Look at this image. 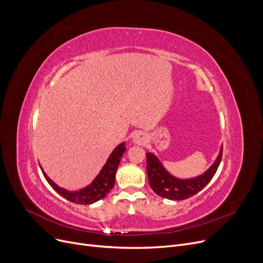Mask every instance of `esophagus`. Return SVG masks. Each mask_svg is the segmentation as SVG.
<instances>
[{
    "label": "esophagus",
    "mask_w": 263,
    "mask_h": 263,
    "mask_svg": "<svg viewBox=\"0 0 263 263\" xmlns=\"http://www.w3.org/2000/svg\"><path fill=\"white\" fill-rule=\"evenodd\" d=\"M133 142L137 145H144L147 142V137L143 133H137L133 137Z\"/></svg>",
    "instance_id": "esophagus-1"
}]
</instances>
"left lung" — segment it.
Instances as JSON below:
<instances>
[{
    "mask_svg": "<svg viewBox=\"0 0 263 263\" xmlns=\"http://www.w3.org/2000/svg\"><path fill=\"white\" fill-rule=\"evenodd\" d=\"M222 156V146L219 154L204 173L192 179H179L170 174L159 159L152 153H146V173L151 189L160 197L169 200H184L201 190L213 179Z\"/></svg>",
    "mask_w": 263,
    "mask_h": 263,
    "instance_id": "obj_1",
    "label": "left lung"
}]
</instances>
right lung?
Wrapping results in <instances>:
<instances>
[{
  "label": "right lung",
  "instance_id": "1",
  "mask_svg": "<svg viewBox=\"0 0 263 263\" xmlns=\"http://www.w3.org/2000/svg\"><path fill=\"white\" fill-rule=\"evenodd\" d=\"M125 151H126L125 142H122L114 149V151H112V153L106 161V164L102 168L101 172L97 174V177L93 180V182L90 185L84 187V189L74 192H70L58 186L53 181H51L47 177V174L45 173L42 167L41 169L45 179L50 184V186H51L62 197L67 199L68 201L77 204H92L98 201V200L105 198L107 194L112 190V187L115 186L116 172L118 170L121 158Z\"/></svg>",
  "mask_w": 263,
  "mask_h": 263
}]
</instances>
